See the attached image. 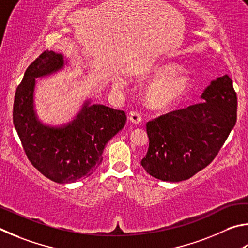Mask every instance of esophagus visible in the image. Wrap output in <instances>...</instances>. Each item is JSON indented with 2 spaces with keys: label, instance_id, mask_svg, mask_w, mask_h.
Segmentation results:
<instances>
[{
  "label": "esophagus",
  "instance_id": "obj_1",
  "mask_svg": "<svg viewBox=\"0 0 248 248\" xmlns=\"http://www.w3.org/2000/svg\"><path fill=\"white\" fill-rule=\"evenodd\" d=\"M128 120L131 121L133 124H140V122L142 121L140 113L135 112V111H133V112L129 113V114H128Z\"/></svg>",
  "mask_w": 248,
  "mask_h": 248
}]
</instances>
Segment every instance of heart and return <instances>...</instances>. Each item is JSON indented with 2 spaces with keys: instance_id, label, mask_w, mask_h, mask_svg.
<instances>
[{
  "instance_id": "heart-1",
  "label": "heart",
  "mask_w": 248,
  "mask_h": 248,
  "mask_svg": "<svg viewBox=\"0 0 248 248\" xmlns=\"http://www.w3.org/2000/svg\"><path fill=\"white\" fill-rule=\"evenodd\" d=\"M180 69L179 65L168 63L155 65L140 74L142 81L155 80L146 91V101L150 108L167 110L179 103L188 93L190 78L184 74H177Z\"/></svg>"
}]
</instances>
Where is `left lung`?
I'll list each match as a JSON object with an SVG mask.
<instances>
[{"label": "left lung", "mask_w": 248, "mask_h": 248, "mask_svg": "<svg viewBox=\"0 0 248 248\" xmlns=\"http://www.w3.org/2000/svg\"><path fill=\"white\" fill-rule=\"evenodd\" d=\"M203 101L147 123L149 148L141 166L155 179L185 181L218 155L236 123L237 98L228 75L203 90Z\"/></svg>", "instance_id": "8db88e82"}]
</instances>
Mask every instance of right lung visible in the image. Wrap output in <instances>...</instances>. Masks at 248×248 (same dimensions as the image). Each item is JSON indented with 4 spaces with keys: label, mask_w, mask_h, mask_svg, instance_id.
Here are the masks:
<instances>
[{
    "label": "right lung",
    "mask_w": 248,
    "mask_h": 248,
    "mask_svg": "<svg viewBox=\"0 0 248 248\" xmlns=\"http://www.w3.org/2000/svg\"><path fill=\"white\" fill-rule=\"evenodd\" d=\"M65 64L67 61L63 54L43 52L26 69L13 108V123L29 161L47 179L60 184L93 174L102 162L108 141L126 123L124 111L86 100L68 123L60 126L43 124L33 104L36 79L61 71Z\"/></svg>",
    "instance_id": "obj_1"
}]
</instances>
